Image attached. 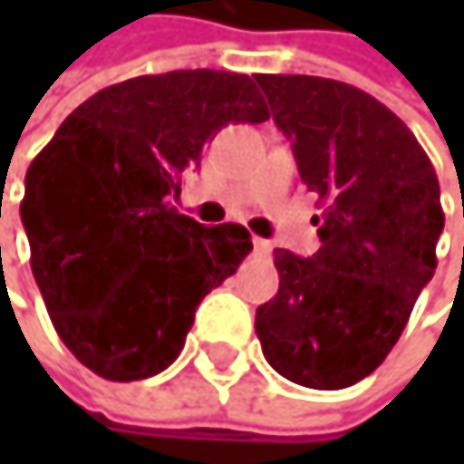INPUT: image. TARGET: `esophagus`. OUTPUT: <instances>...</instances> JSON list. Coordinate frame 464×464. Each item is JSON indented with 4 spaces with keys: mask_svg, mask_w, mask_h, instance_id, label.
I'll use <instances>...</instances> for the list:
<instances>
[{
    "mask_svg": "<svg viewBox=\"0 0 464 464\" xmlns=\"http://www.w3.org/2000/svg\"><path fill=\"white\" fill-rule=\"evenodd\" d=\"M253 247H256V253H261V256H266L273 250V245L266 242V239H261V237H253Z\"/></svg>",
    "mask_w": 464,
    "mask_h": 464,
    "instance_id": "1",
    "label": "esophagus"
}]
</instances>
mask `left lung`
I'll return each mask as SVG.
<instances>
[{"instance_id": "left-lung-1", "label": "left lung", "mask_w": 464, "mask_h": 464, "mask_svg": "<svg viewBox=\"0 0 464 464\" xmlns=\"http://www.w3.org/2000/svg\"><path fill=\"white\" fill-rule=\"evenodd\" d=\"M317 194L320 250H276L278 295L256 309L264 359L284 379L343 390L376 370L437 270L440 183L415 133L340 80L256 74Z\"/></svg>"}]
</instances>
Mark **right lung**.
I'll return each instance as SVG.
<instances>
[{
	"instance_id": "add662e5",
	"label": "right lung",
	"mask_w": 464,
	"mask_h": 464,
	"mask_svg": "<svg viewBox=\"0 0 464 464\" xmlns=\"http://www.w3.org/2000/svg\"><path fill=\"white\" fill-rule=\"evenodd\" d=\"M266 119L247 74H144L85 100L35 155L22 200L30 266L63 345L97 376L167 370L200 300L253 250L247 227H206L169 200L217 130Z\"/></svg>"
}]
</instances>
